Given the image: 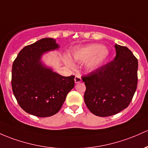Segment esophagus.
Wrapping results in <instances>:
<instances>
[{"instance_id":"34e87169","label":"esophagus","mask_w":148,"mask_h":148,"mask_svg":"<svg viewBox=\"0 0 148 148\" xmlns=\"http://www.w3.org/2000/svg\"><path fill=\"white\" fill-rule=\"evenodd\" d=\"M74 82H75L76 84L77 83H80L82 82V78H81L80 75H77L75 77V79H74Z\"/></svg>"}]
</instances>
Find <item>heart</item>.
Instances as JSON below:
<instances>
[{
    "label": "heart",
    "mask_w": 148,
    "mask_h": 148,
    "mask_svg": "<svg viewBox=\"0 0 148 148\" xmlns=\"http://www.w3.org/2000/svg\"><path fill=\"white\" fill-rule=\"evenodd\" d=\"M108 51L101 44H92L85 48H81L73 53L72 56L74 60L78 61H87L88 69L94 70L98 69L103 64L104 61L108 56ZM65 62L69 66H73V63L68 58L65 59Z\"/></svg>",
    "instance_id": "1"
}]
</instances>
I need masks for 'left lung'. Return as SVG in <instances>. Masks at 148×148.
I'll use <instances>...</instances> for the list:
<instances>
[{
  "instance_id": "left-lung-1",
  "label": "left lung",
  "mask_w": 148,
  "mask_h": 148,
  "mask_svg": "<svg viewBox=\"0 0 148 148\" xmlns=\"http://www.w3.org/2000/svg\"><path fill=\"white\" fill-rule=\"evenodd\" d=\"M114 60L82 76L84 101L93 114L110 116L127 108L138 84V60L127 47L116 44Z\"/></svg>"
}]
</instances>
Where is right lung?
Here are the masks:
<instances>
[{"mask_svg": "<svg viewBox=\"0 0 148 148\" xmlns=\"http://www.w3.org/2000/svg\"><path fill=\"white\" fill-rule=\"evenodd\" d=\"M56 40L42 38L21 50L12 64V89L19 106L38 117L56 114L74 86V77H63L40 62L45 52L58 48Z\"/></svg>", "mask_w": 148, "mask_h": 148, "instance_id": "add662e5", "label": "right lung"}]
</instances>
